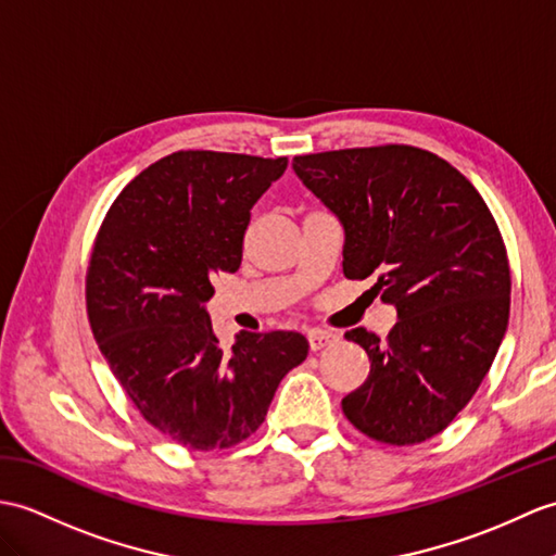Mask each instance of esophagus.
<instances>
[{
	"label": "esophagus",
	"instance_id": "obj_1",
	"mask_svg": "<svg viewBox=\"0 0 556 556\" xmlns=\"http://www.w3.org/2000/svg\"><path fill=\"white\" fill-rule=\"evenodd\" d=\"M339 341V333L337 331H329V329H309L307 331V343H309V351H321V348L333 345Z\"/></svg>",
	"mask_w": 556,
	"mask_h": 556
}]
</instances>
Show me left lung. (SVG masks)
I'll return each instance as SVG.
<instances>
[{
	"label": "left lung",
	"instance_id": "1",
	"mask_svg": "<svg viewBox=\"0 0 556 556\" xmlns=\"http://www.w3.org/2000/svg\"><path fill=\"white\" fill-rule=\"evenodd\" d=\"M293 170L341 219L343 275L374 277L397 309L383 341L345 331L371 367L343 415L377 443L429 441L479 391L507 331L511 275L493 213L457 167L407 144L305 153Z\"/></svg>",
	"mask_w": 556,
	"mask_h": 556
}]
</instances>
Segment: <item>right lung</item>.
<instances>
[{
  "label": "right lung",
  "mask_w": 556,
  "mask_h": 556,
  "mask_svg": "<svg viewBox=\"0 0 556 556\" xmlns=\"http://www.w3.org/2000/svg\"><path fill=\"white\" fill-rule=\"evenodd\" d=\"M287 165L175 151L118 193L94 239L85 299L99 351L139 415L189 450L247 441L307 357L299 331H239L225 351L205 313L213 277L239 269L251 208Z\"/></svg>",
  "instance_id": "right-lung-1"
}]
</instances>
